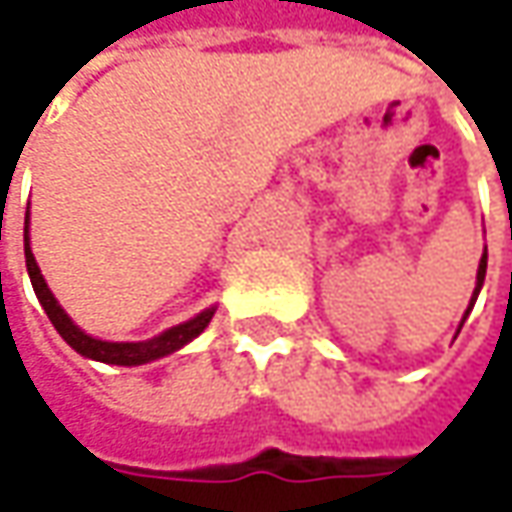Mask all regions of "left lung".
Instances as JSON below:
<instances>
[{
  "mask_svg": "<svg viewBox=\"0 0 512 512\" xmlns=\"http://www.w3.org/2000/svg\"><path fill=\"white\" fill-rule=\"evenodd\" d=\"M484 273H487V250H484L482 262H479V276H476V293H473V296H479V290H482V282H484ZM467 313H470V307H467Z\"/></svg>",
  "mask_w": 512,
  "mask_h": 512,
  "instance_id": "8db88e82",
  "label": "left lung"
}]
</instances>
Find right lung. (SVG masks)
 I'll return each mask as SVG.
<instances>
[{"label":"right lung","mask_w":512,"mask_h":512,"mask_svg":"<svg viewBox=\"0 0 512 512\" xmlns=\"http://www.w3.org/2000/svg\"><path fill=\"white\" fill-rule=\"evenodd\" d=\"M25 225H28V222H25ZM25 262H28V276L30 285L36 290V299L42 302L48 319L53 322V327L59 330V336H62L76 353H82V356H88V359H96V362L145 364L153 362V359H162V356H168L173 350H179L182 344L193 342V339L205 330L207 322L213 319V307H210L205 313H199L196 319H190L185 325L170 327V330H165L162 336H156V339H150V342H102V339H93L88 333H82L79 327L70 322L68 313L59 307V302L53 299V293H50L48 285H45V279H42V273H39V265H36L33 253H30L28 227H25Z\"/></svg>","instance_id":"right-lung-1"}]
</instances>
